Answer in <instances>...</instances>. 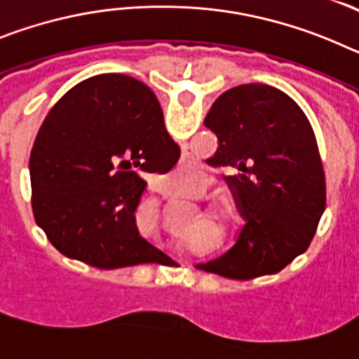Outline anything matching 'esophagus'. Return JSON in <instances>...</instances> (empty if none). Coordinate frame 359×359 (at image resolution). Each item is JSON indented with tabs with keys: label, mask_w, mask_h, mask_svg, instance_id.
I'll list each match as a JSON object with an SVG mask.
<instances>
[{
	"label": "esophagus",
	"mask_w": 359,
	"mask_h": 359,
	"mask_svg": "<svg viewBox=\"0 0 359 359\" xmlns=\"http://www.w3.org/2000/svg\"><path fill=\"white\" fill-rule=\"evenodd\" d=\"M163 198H165V194H163Z\"/></svg>",
	"instance_id": "1"
}]
</instances>
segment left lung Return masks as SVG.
I'll return each mask as SVG.
<instances>
[{"mask_svg":"<svg viewBox=\"0 0 359 359\" xmlns=\"http://www.w3.org/2000/svg\"><path fill=\"white\" fill-rule=\"evenodd\" d=\"M205 126L246 224L226 253L196 268L236 280L271 275L306 252L325 208V176L309 120L268 84H243L212 104Z\"/></svg>","mask_w":359,"mask_h":359,"instance_id":"obj_1","label":"left lung"}]
</instances>
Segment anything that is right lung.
I'll return each instance as SVG.
<instances>
[{
  "mask_svg": "<svg viewBox=\"0 0 359 359\" xmlns=\"http://www.w3.org/2000/svg\"><path fill=\"white\" fill-rule=\"evenodd\" d=\"M180 160L156 95L144 82L102 73L50 109L30 152L32 210L62 255L100 269L160 261L135 212L147 183Z\"/></svg>",
  "mask_w": 359,
  "mask_h": 359,
  "instance_id": "1",
  "label": "right lung"
}]
</instances>
